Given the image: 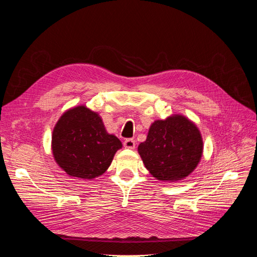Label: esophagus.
Returning <instances> with one entry per match:
<instances>
[{"instance_id": "esophagus-1", "label": "esophagus", "mask_w": 257, "mask_h": 257, "mask_svg": "<svg viewBox=\"0 0 257 257\" xmlns=\"http://www.w3.org/2000/svg\"><path fill=\"white\" fill-rule=\"evenodd\" d=\"M123 145H124V147L127 148V149H134V148H135V141H134V139L128 138L123 143Z\"/></svg>"}]
</instances>
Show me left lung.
Returning a JSON list of instances; mask_svg holds the SVG:
<instances>
[{
	"instance_id": "obj_1",
	"label": "left lung",
	"mask_w": 257,
	"mask_h": 257,
	"mask_svg": "<svg viewBox=\"0 0 257 257\" xmlns=\"http://www.w3.org/2000/svg\"><path fill=\"white\" fill-rule=\"evenodd\" d=\"M204 142L196 124L183 114L155 120L138 146L145 167L158 180L176 182L190 176L203 157Z\"/></svg>"
}]
</instances>
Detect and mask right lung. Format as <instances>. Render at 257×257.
<instances>
[{
    "label": "right lung",
    "instance_id": "1",
    "mask_svg": "<svg viewBox=\"0 0 257 257\" xmlns=\"http://www.w3.org/2000/svg\"><path fill=\"white\" fill-rule=\"evenodd\" d=\"M121 148L120 139L108 133L100 115L84 105L67 109L52 131L54 161L69 177L82 180L102 176Z\"/></svg>",
    "mask_w": 257,
    "mask_h": 257
}]
</instances>
